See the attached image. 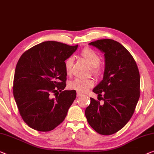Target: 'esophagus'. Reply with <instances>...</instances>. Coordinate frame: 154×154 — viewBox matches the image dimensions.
Segmentation results:
<instances>
[{
	"instance_id": "34e87169",
	"label": "esophagus",
	"mask_w": 154,
	"mask_h": 154,
	"mask_svg": "<svg viewBox=\"0 0 154 154\" xmlns=\"http://www.w3.org/2000/svg\"><path fill=\"white\" fill-rule=\"evenodd\" d=\"M82 94L81 93H80V92H77V97H81V96H82Z\"/></svg>"
}]
</instances>
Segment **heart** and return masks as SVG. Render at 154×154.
Masks as SVG:
<instances>
[{
	"mask_svg": "<svg viewBox=\"0 0 154 154\" xmlns=\"http://www.w3.org/2000/svg\"><path fill=\"white\" fill-rule=\"evenodd\" d=\"M81 55L92 66V71L94 75L99 76V75L101 74L102 69L99 65L101 62V57L95 51L90 48H85L81 52ZM73 64V57L72 56L69 57L64 62V69H65L66 74H71L72 71ZM94 84V82L92 79H75L69 82V87L70 89L75 90L78 92L84 93L88 91L89 89L92 88Z\"/></svg>",
	"mask_w": 154,
	"mask_h": 154,
	"instance_id": "obj_1",
	"label": "heart"
}]
</instances>
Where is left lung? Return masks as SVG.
Listing matches in <instances>:
<instances>
[{
    "label": "left lung",
    "mask_w": 154,
    "mask_h": 154,
    "mask_svg": "<svg viewBox=\"0 0 154 154\" xmlns=\"http://www.w3.org/2000/svg\"><path fill=\"white\" fill-rule=\"evenodd\" d=\"M89 44L104 53L103 80L92 90L104 102L90 98L85 117L98 133L112 135L123 128L134 113L140 98L139 70L131 53L118 42L104 39Z\"/></svg>",
    "instance_id": "1"
}]
</instances>
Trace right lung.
<instances>
[{
	"instance_id": "add662e5",
	"label": "right lung",
	"mask_w": 154,
	"mask_h": 154,
	"mask_svg": "<svg viewBox=\"0 0 154 154\" xmlns=\"http://www.w3.org/2000/svg\"><path fill=\"white\" fill-rule=\"evenodd\" d=\"M78 45L42 42L24 52L15 69L13 94L22 119L35 130H53L65 119L76 97L75 90H64V61ZM56 95L52 98L51 94Z\"/></svg>"
}]
</instances>
